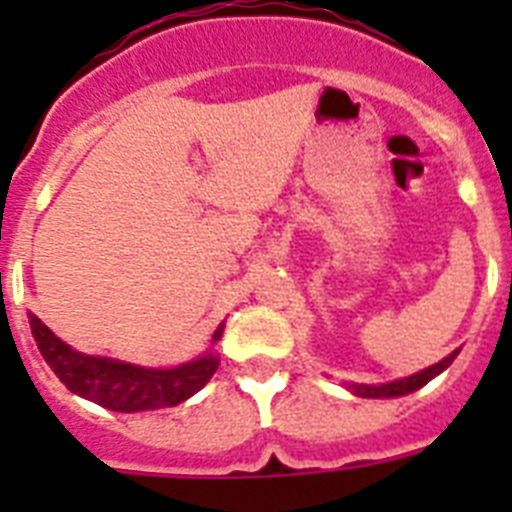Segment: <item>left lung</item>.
Listing matches in <instances>:
<instances>
[{
    "label": "left lung",
    "mask_w": 512,
    "mask_h": 512,
    "mask_svg": "<svg viewBox=\"0 0 512 512\" xmlns=\"http://www.w3.org/2000/svg\"><path fill=\"white\" fill-rule=\"evenodd\" d=\"M456 354L459 351H454V354H449L443 361H438V364L428 366V369H423V372L413 374V377H405V379H397V382H387V384H377V387H366V384H354L351 390L356 392V395L361 397H400V395H408V392H415L420 390L423 384L431 382L436 374H441L446 366L451 364V361L456 359Z\"/></svg>",
    "instance_id": "left-lung-1"
}]
</instances>
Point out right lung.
<instances>
[{"label":"right lung","instance_id":"obj_1","mask_svg":"<svg viewBox=\"0 0 512 512\" xmlns=\"http://www.w3.org/2000/svg\"><path fill=\"white\" fill-rule=\"evenodd\" d=\"M30 328L43 359L71 392L117 413L174 408L202 390L220 364L215 354H205L174 369H143L102 356L79 354L53 336L48 325L40 323L35 315H30ZM220 336L223 325L215 330L212 341H220Z\"/></svg>","mask_w":512,"mask_h":512}]
</instances>
